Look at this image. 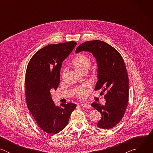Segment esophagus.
<instances>
[{"mask_svg":"<svg viewBox=\"0 0 153 153\" xmlns=\"http://www.w3.org/2000/svg\"><path fill=\"white\" fill-rule=\"evenodd\" d=\"M80 106H82V107H84V108H91V105H88V104L82 103V104H80Z\"/></svg>","mask_w":153,"mask_h":153,"instance_id":"esophagus-1","label":"esophagus"}]
</instances>
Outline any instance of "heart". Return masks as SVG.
<instances>
[{"instance_id":"1","label":"heart","mask_w":153,"mask_h":153,"mask_svg":"<svg viewBox=\"0 0 153 153\" xmlns=\"http://www.w3.org/2000/svg\"><path fill=\"white\" fill-rule=\"evenodd\" d=\"M91 64V59L86 55L79 54L72 61L73 68L78 73L82 74L86 73L89 69ZM91 86L89 84H85L77 89V96L81 99H85L91 91Z\"/></svg>"}]
</instances>
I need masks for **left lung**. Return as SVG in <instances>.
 I'll return each instance as SVG.
<instances>
[{
  "mask_svg": "<svg viewBox=\"0 0 153 153\" xmlns=\"http://www.w3.org/2000/svg\"><path fill=\"white\" fill-rule=\"evenodd\" d=\"M88 51L97 63V79L95 90L102 89L106 103L102 105L94 102L91 106L102 114L97 126L108 129L115 126L122 119L128 105L129 81L124 60L120 54L107 43L95 40L85 42L76 53Z\"/></svg>",
  "mask_w": 153,
  "mask_h": 153,
  "instance_id": "obj_1",
  "label": "left lung"
}]
</instances>
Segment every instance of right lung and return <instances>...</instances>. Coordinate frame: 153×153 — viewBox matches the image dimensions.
Here are the masks:
<instances>
[{"label": "right lung", "instance_id": "add662e5", "mask_svg": "<svg viewBox=\"0 0 153 153\" xmlns=\"http://www.w3.org/2000/svg\"><path fill=\"white\" fill-rule=\"evenodd\" d=\"M77 43L71 41L51 44L39 50L30 59L25 75V96L28 110L38 126L45 132L57 134L68 124L76 105L56 106L50 91L60 83L62 62Z\"/></svg>", "mask_w": 153, "mask_h": 153}]
</instances>
